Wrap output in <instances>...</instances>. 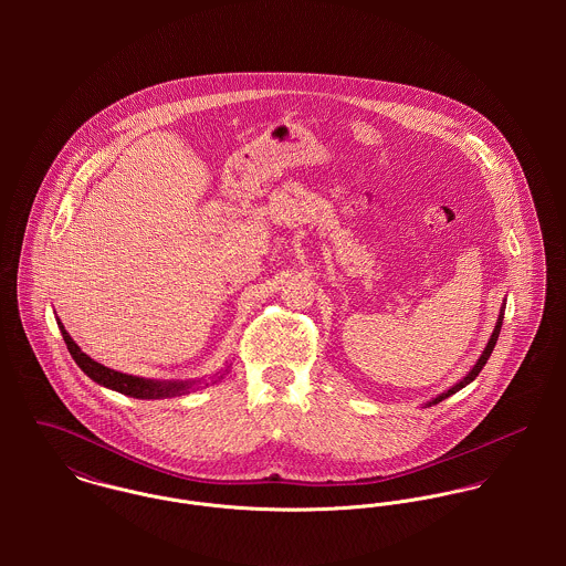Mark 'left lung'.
<instances>
[{
	"label": "left lung",
	"mask_w": 566,
	"mask_h": 566,
	"mask_svg": "<svg viewBox=\"0 0 566 566\" xmlns=\"http://www.w3.org/2000/svg\"><path fill=\"white\" fill-rule=\"evenodd\" d=\"M505 310V307H503ZM503 310H501V314H499V321H496V326H494V331H492V335H490V339H488V346H485L484 353H482V357L478 359V364L473 366V370L460 381V384H455L451 390H447V392H442L440 397H436L433 401H429V407L431 405L440 403V401H444L447 397H451V395H455L458 390H462L464 386H469L471 381H475V377L482 373V368L485 366V361H488V357H490V353H492V348H494V344H496V337H499V331H501V323H503Z\"/></svg>",
	"instance_id": "1"
}]
</instances>
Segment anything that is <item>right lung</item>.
Instances as JSON below:
<instances>
[{
  "mask_svg": "<svg viewBox=\"0 0 566 566\" xmlns=\"http://www.w3.org/2000/svg\"><path fill=\"white\" fill-rule=\"evenodd\" d=\"M59 328L63 333V339H65L74 361L81 366L82 373L104 388H111V390L122 392L133 399H165V397L185 395L191 388L189 381H155V379H142V377L111 370V368L97 364L95 359H91L86 353H82L81 346L70 337V333L65 331L63 324L59 323Z\"/></svg>",
  "mask_w": 566,
  "mask_h": 566,
  "instance_id": "add662e5",
  "label": "right lung"
}]
</instances>
